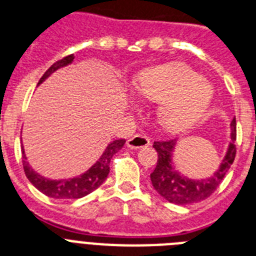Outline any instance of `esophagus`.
Returning a JSON list of instances; mask_svg holds the SVG:
<instances>
[{
	"label": "esophagus",
	"instance_id": "34e87169",
	"mask_svg": "<svg viewBox=\"0 0 256 256\" xmlns=\"http://www.w3.org/2000/svg\"><path fill=\"white\" fill-rule=\"evenodd\" d=\"M150 144V138L143 134H136L128 140V147L130 148H143Z\"/></svg>",
	"mask_w": 256,
	"mask_h": 256
}]
</instances>
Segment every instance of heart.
Returning a JSON list of instances; mask_svg holds the SVG:
<instances>
[{
	"mask_svg": "<svg viewBox=\"0 0 256 256\" xmlns=\"http://www.w3.org/2000/svg\"><path fill=\"white\" fill-rule=\"evenodd\" d=\"M140 94L164 100L162 124L170 130H182L198 120L212 100V88L198 74L184 66L150 70L135 80Z\"/></svg>",
	"mask_w": 256,
	"mask_h": 256,
	"instance_id": "1",
	"label": "heart"
}]
</instances>
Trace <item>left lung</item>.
Instances as JSON below:
<instances>
[{"label": "left lung", "instance_id": "1", "mask_svg": "<svg viewBox=\"0 0 256 256\" xmlns=\"http://www.w3.org/2000/svg\"><path fill=\"white\" fill-rule=\"evenodd\" d=\"M236 118L232 122V142L229 144L226 156L221 166L212 178L202 180H190L180 175L172 167V151L175 148V139L155 140L154 148L158 152V163L154 172L150 175L154 188L163 198L176 205H189L200 202L216 192L225 175L232 167L236 159Z\"/></svg>", "mask_w": 256, "mask_h": 256}]
</instances>
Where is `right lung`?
<instances>
[{"label":"right lung","mask_w":256,"mask_h":256,"mask_svg":"<svg viewBox=\"0 0 256 256\" xmlns=\"http://www.w3.org/2000/svg\"><path fill=\"white\" fill-rule=\"evenodd\" d=\"M74 59V56L70 54V55L66 56L63 59L58 60L56 63H54L48 70H46L44 74L39 80V84L44 78H48L54 70H59L60 67H66V66L72 63ZM124 142H126L124 139L113 140L106 147V150L104 151V154L94 166H92L82 175L74 178H68V180H50V178H46L39 175V174H36L27 163L26 155H24V147H22L24 171L31 184L46 196L54 197V198H81V197L86 196L90 192H93L94 189L98 188L105 182V178H108L110 172V160L124 147Z\"/></svg>","instance_id":"right-lung-1"}]
</instances>
